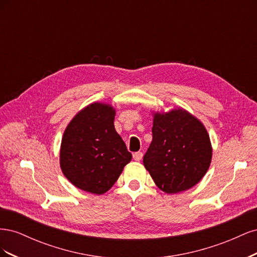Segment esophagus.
<instances>
[{
	"mask_svg": "<svg viewBox=\"0 0 257 257\" xmlns=\"http://www.w3.org/2000/svg\"><path fill=\"white\" fill-rule=\"evenodd\" d=\"M143 152H141V151H138V152H135L134 154H133V159L135 160V161H141L142 159H143Z\"/></svg>",
	"mask_w": 257,
	"mask_h": 257,
	"instance_id": "1",
	"label": "esophagus"
}]
</instances>
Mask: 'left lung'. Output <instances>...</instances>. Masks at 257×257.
<instances>
[{"instance_id":"8db88e82","label":"left lung","mask_w":257,"mask_h":257,"mask_svg":"<svg viewBox=\"0 0 257 257\" xmlns=\"http://www.w3.org/2000/svg\"><path fill=\"white\" fill-rule=\"evenodd\" d=\"M211 157L208 133L195 116L182 109L155 113L144 165L162 191L173 194L192 188L207 173Z\"/></svg>"}]
</instances>
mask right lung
Returning <instances> with one entry per match:
<instances>
[{
    "label": "right lung",
    "mask_w": 257,
    "mask_h": 257,
    "mask_svg": "<svg viewBox=\"0 0 257 257\" xmlns=\"http://www.w3.org/2000/svg\"><path fill=\"white\" fill-rule=\"evenodd\" d=\"M114 113L109 105L91 104L75 115L64 132L61 168L78 189L104 194L132 160L131 152L114 130Z\"/></svg>",
    "instance_id": "right-lung-1"
}]
</instances>
